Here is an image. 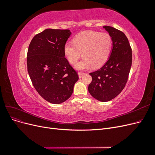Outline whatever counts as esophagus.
Returning a JSON list of instances; mask_svg holds the SVG:
<instances>
[{"label": "esophagus", "instance_id": "1", "mask_svg": "<svg viewBox=\"0 0 155 155\" xmlns=\"http://www.w3.org/2000/svg\"><path fill=\"white\" fill-rule=\"evenodd\" d=\"M84 74H85V73L81 72H78V76H79V78H82Z\"/></svg>", "mask_w": 155, "mask_h": 155}]
</instances>
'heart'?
<instances>
[{
  "instance_id": "1",
  "label": "heart",
  "mask_w": 155,
  "mask_h": 155,
  "mask_svg": "<svg viewBox=\"0 0 155 155\" xmlns=\"http://www.w3.org/2000/svg\"><path fill=\"white\" fill-rule=\"evenodd\" d=\"M111 36L106 32L85 31L74 37L72 43H66L63 51L65 58L72 64H76L81 58H84L75 68L85 70L93 66L100 68L109 57L112 47Z\"/></svg>"
}]
</instances>
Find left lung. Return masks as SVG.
<instances>
[{
  "mask_svg": "<svg viewBox=\"0 0 155 155\" xmlns=\"http://www.w3.org/2000/svg\"><path fill=\"white\" fill-rule=\"evenodd\" d=\"M111 36L112 48L107 61L100 69L89 74L92 78L88 90L98 101H109L122 91L132 64V50L124 33L113 27H103Z\"/></svg>",
  "mask_w": 155,
  "mask_h": 155,
  "instance_id": "8db88e82",
  "label": "left lung"
}]
</instances>
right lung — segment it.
Listing matches in <instances>:
<instances>
[{
  "mask_svg": "<svg viewBox=\"0 0 155 155\" xmlns=\"http://www.w3.org/2000/svg\"><path fill=\"white\" fill-rule=\"evenodd\" d=\"M70 30L46 29L31 41L27 54L28 72L39 95L53 104L71 96L78 73L64 58Z\"/></svg>",
  "mask_w": 155,
  "mask_h": 155,
  "instance_id": "add662e5",
  "label": "right lung"
}]
</instances>
